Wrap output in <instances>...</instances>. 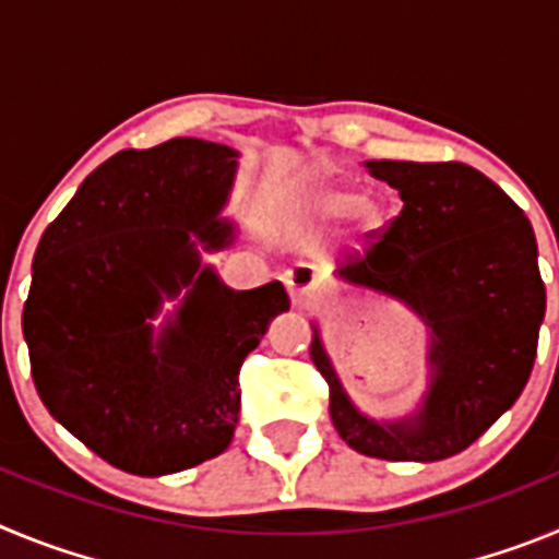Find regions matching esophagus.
Returning <instances> with one entry per match:
<instances>
[{"mask_svg":"<svg viewBox=\"0 0 559 559\" xmlns=\"http://www.w3.org/2000/svg\"><path fill=\"white\" fill-rule=\"evenodd\" d=\"M285 285H288L290 302L296 308H308V305H313L322 296V274H319V269H313L308 263L294 265L285 274Z\"/></svg>","mask_w":559,"mask_h":559,"instance_id":"1","label":"esophagus"}]
</instances>
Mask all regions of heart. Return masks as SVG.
Instances as JSON below:
<instances>
[{"label":"heart","mask_w":559,"mask_h":559,"mask_svg":"<svg viewBox=\"0 0 559 559\" xmlns=\"http://www.w3.org/2000/svg\"><path fill=\"white\" fill-rule=\"evenodd\" d=\"M308 210L322 221L341 218L349 212L358 229L364 231L374 229V224H378V210H374L372 201L355 199V192L335 190V187H316L308 195Z\"/></svg>","instance_id":"1"}]
</instances>
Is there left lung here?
<instances>
[{"mask_svg": "<svg viewBox=\"0 0 559 559\" xmlns=\"http://www.w3.org/2000/svg\"><path fill=\"white\" fill-rule=\"evenodd\" d=\"M403 210L338 276L378 290L428 324L431 380L417 414L374 423L341 386L313 324L310 358L330 386V417L353 451L439 462L471 448L521 397L537 355L546 285L521 206L462 162H364Z\"/></svg>", "mask_w": 559, "mask_h": 559, "instance_id": "8db88e82", "label": "left lung"}]
</instances>
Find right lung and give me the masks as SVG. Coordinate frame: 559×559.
<instances>
[{"label":"right lung","instance_id":"obj_1","mask_svg":"<svg viewBox=\"0 0 559 559\" xmlns=\"http://www.w3.org/2000/svg\"><path fill=\"white\" fill-rule=\"evenodd\" d=\"M237 151L179 136L120 151L88 173L41 235L22 330L47 412L133 476L218 456L235 437L240 367L276 313L283 283L231 290L195 243L218 251L231 224ZM188 290L152 338L165 298Z\"/></svg>","mask_w":559,"mask_h":559}]
</instances>
